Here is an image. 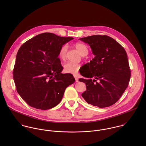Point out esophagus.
Returning <instances> with one entry per match:
<instances>
[{
    "label": "esophagus",
    "mask_w": 146,
    "mask_h": 146,
    "mask_svg": "<svg viewBox=\"0 0 146 146\" xmlns=\"http://www.w3.org/2000/svg\"><path fill=\"white\" fill-rule=\"evenodd\" d=\"M74 78H75V81H76V82H79V79H78V78L77 77V76L74 75Z\"/></svg>",
    "instance_id": "obj_1"
}]
</instances>
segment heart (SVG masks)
Here are the masks:
<instances>
[{
  "label": "heart",
  "instance_id": "1",
  "mask_svg": "<svg viewBox=\"0 0 146 146\" xmlns=\"http://www.w3.org/2000/svg\"><path fill=\"white\" fill-rule=\"evenodd\" d=\"M75 48L79 52V53L82 56H85L88 53V47L82 42H76L74 45ZM68 49V46L67 44H64L61 46L59 50V56L61 59L64 60L66 57V53ZM64 71L66 73H70L72 74H76L79 70L80 65L78 63L73 62H67L64 64Z\"/></svg>",
  "mask_w": 146,
  "mask_h": 146
}]
</instances>
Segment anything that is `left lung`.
Listing matches in <instances>:
<instances>
[{"mask_svg":"<svg viewBox=\"0 0 146 146\" xmlns=\"http://www.w3.org/2000/svg\"><path fill=\"white\" fill-rule=\"evenodd\" d=\"M90 46L94 58L80 74L86 79L82 96L89 104L104 108L115 104L128 86L130 70L124 48L107 35H92L79 39Z\"/></svg>","mask_w":146,"mask_h":146,"instance_id":"1","label":"left lung"}]
</instances>
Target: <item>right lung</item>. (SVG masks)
<instances>
[{"label": "right lung", "instance_id": "add662e5", "mask_svg": "<svg viewBox=\"0 0 146 146\" xmlns=\"http://www.w3.org/2000/svg\"><path fill=\"white\" fill-rule=\"evenodd\" d=\"M74 39L53 33L39 34L23 44L13 71L16 90L31 107L46 110L59 104L66 88L74 83L71 74H62L58 58L63 45Z\"/></svg>", "mask_w": 146, "mask_h": 146}]
</instances>
